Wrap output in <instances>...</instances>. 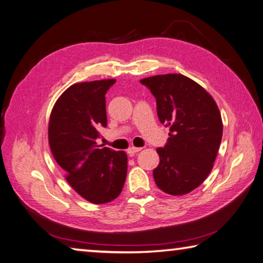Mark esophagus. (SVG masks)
Returning <instances> with one entry per match:
<instances>
[{"label":"esophagus","mask_w":263,"mask_h":263,"mask_svg":"<svg viewBox=\"0 0 263 263\" xmlns=\"http://www.w3.org/2000/svg\"><path fill=\"white\" fill-rule=\"evenodd\" d=\"M141 149H142V148H140V147H130L127 149V154L130 156H133L136 154V153H139Z\"/></svg>","instance_id":"esophagus-1"}]
</instances>
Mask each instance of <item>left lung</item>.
<instances>
[{"mask_svg":"<svg viewBox=\"0 0 263 263\" xmlns=\"http://www.w3.org/2000/svg\"><path fill=\"white\" fill-rule=\"evenodd\" d=\"M156 99L160 122L170 127L160 163L153 170L157 187L171 195L187 194L208 177L222 140L223 124L214 99L179 73L141 79Z\"/></svg>","mask_w":263,"mask_h":263,"instance_id":"8db88e82","label":"left lung"}]
</instances>
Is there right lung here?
<instances>
[{"mask_svg":"<svg viewBox=\"0 0 263 263\" xmlns=\"http://www.w3.org/2000/svg\"><path fill=\"white\" fill-rule=\"evenodd\" d=\"M115 79L74 84L51 110L48 139L54 159L76 192L97 204L121 194L127 173L123 151L100 146L99 130L107 126L106 93Z\"/></svg>","mask_w":263,"mask_h":263,"instance_id":"add662e5","label":"right lung"}]
</instances>
